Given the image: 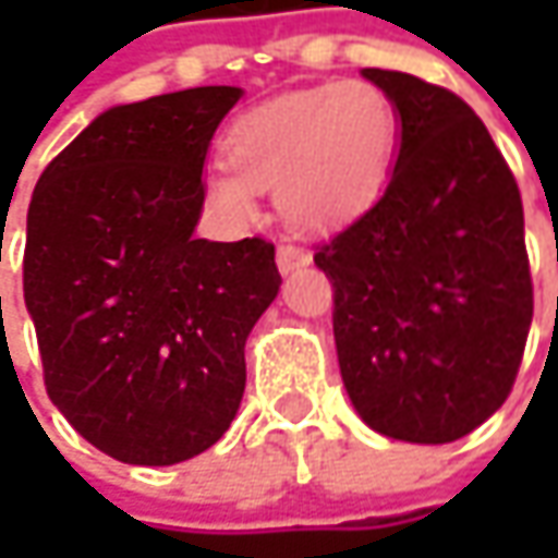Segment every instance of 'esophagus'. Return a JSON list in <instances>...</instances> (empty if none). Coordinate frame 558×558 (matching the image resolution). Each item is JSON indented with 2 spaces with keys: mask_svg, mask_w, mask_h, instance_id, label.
<instances>
[{
  "mask_svg": "<svg viewBox=\"0 0 558 558\" xmlns=\"http://www.w3.org/2000/svg\"><path fill=\"white\" fill-rule=\"evenodd\" d=\"M311 251L294 245H282L276 251V264H279V272H294V269L307 267L311 264Z\"/></svg>",
  "mask_w": 558,
  "mask_h": 558,
  "instance_id": "obj_1",
  "label": "esophagus"
}]
</instances>
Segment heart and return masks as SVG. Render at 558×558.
Here are the masks:
<instances>
[{"label":"heart","instance_id":"1","mask_svg":"<svg viewBox=\"0 0 558 558\" xmlns=\"http://www.w3.org/2000/svg\"><path fill=\"white\" fill-rule=\"evenodd\" d=\"M397 151V108L385 89L344 80L298 89L245 111L223 140L225 167L204 177V195L229 220L257 217L272 189L298 229H332L369 210Z\"/></svg>","mask_w":558,"mask_h":558}]
</instances>
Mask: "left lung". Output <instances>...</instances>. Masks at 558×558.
Returning a JSON list of instances; mask_svg holds the SVG:
<instances>
[{"mask_svg":"<svg viewBox=\"0 0 558 558\" xmlns=\"http://www.w3.org/2000/svg\"><path fill=\"white\" fill-rule=\"evenodd\" d=\"M363 76L395 101L400 142L381 198L313 254L332 279L338 366L373 432L450 444L504 407L525 354L522 195L460 96L400 71Z\"/></svg>","mask_w":558,"mask_h":558,"instance_id":"1","label":"left lung"}]
</instances>
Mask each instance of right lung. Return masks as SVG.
<instances>
[{"label": "right lung", "mask_w": 558, "mask_h": 558, "mask_svg": "<svg viewBox=\"0 0 558 558\" xmlns=\"http://www.w3.org/2000/svg\"><path fill=\"white\" fill-rule=\"evenodd\" d=\"M239 86L114 105L33 189L24 301L46 391L101 453L173 465L223 438L282 276L264 239H195L204 158Z\"/></svg>", "instance_id": "obj_1"}]
</instances>
